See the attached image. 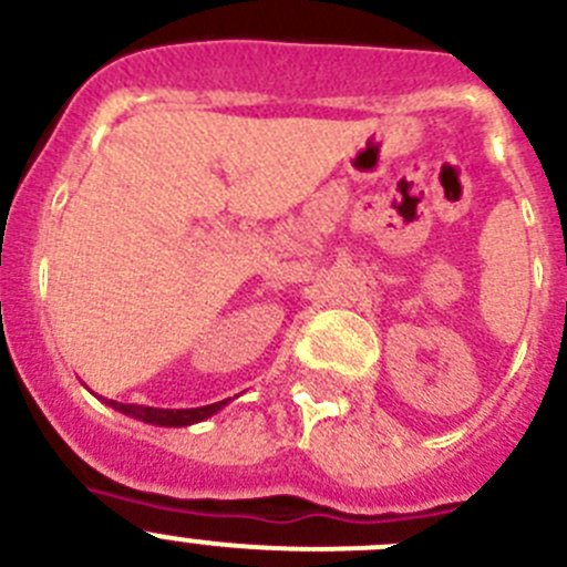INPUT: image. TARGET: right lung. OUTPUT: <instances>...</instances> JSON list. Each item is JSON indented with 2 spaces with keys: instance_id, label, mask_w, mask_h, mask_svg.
<instances>
[{
  "instance_id": "add662e5",
  "label": "right lung",
  "mask_w": 567,
  "mask_h": 567,
  "mask_svg": "<svg viewBox=\"0 0 567 567\" xmlns=\"http://www.w3.org/2000/svg\"><path fill=\"white\" fill-rule=\"evenodd\" d=\"M104 404L113 406V410L124 412V415L137 417V421L152 423V426H190V423H199L205 417L216 415L218 410L229 404V399L216 401V404L207 406H194V410H161V406H141V404H121V401L113 399H102Z\"/></svg>"
}]
</instances>
